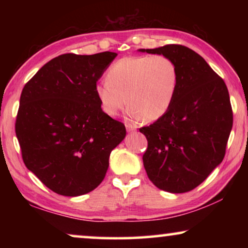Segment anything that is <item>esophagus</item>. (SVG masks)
Here are the masks:
<instances>
[{
    "label": "esophagus",
    "instance_id": "esophagus-1",
    "mask_svg": "<svg viewBox=\"0 0 248 248\" xmlns=\"http://www.w3.org/2000/svg\"><path fill=\"white\" fill-rule=\"evenodd\" d=\"M125 126H126L127 132H133V131H135V126H134V125L127 123L126 125H125Z\"/></svg>",
    "mask_w": 248,
    "mask_h": 248
}]
</instances>
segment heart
I'll use <instances>...</instances> for the list:
<instances>
[{
	"mask_svg": "<svg viewBox=\"0 0 248 248\" xmlns=\"http://www.w3.org/2000/svg\"><path fill=\"white\" fill-rule=\"evenodd\" d=\"M178 84V67L170 57L126 56L111 64L106 81L94 86V94L108 116H116L127 104L128 120L152 122L170 109Z\"/></svg>",
	"mask_w": 248,
	"mask_h": 248,
	"instance_id": "b5f03b06",
	"label": "heart"
}]
</instances>
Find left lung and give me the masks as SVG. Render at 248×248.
<instances>
[{
    "instance_id": "8db88e82",
    "label": "left lung",
    "mask_w": 248,
    "mask_h": 248,
    "mask_svg": "<svg viewBox=\"0 0 248 248\" xmlns=\"http://www.w3.org/2000/svg\"><path fill=\"white\" fill-rule=\"evenodd\" d=\"M139 50L170 57L179 72L170 109L140 128L148 140L142 157L145 171L162 191L189 192L225 157L232 127L228 89L205 60L188 47L170 44Z\"/></svg>"
}]
</instances>
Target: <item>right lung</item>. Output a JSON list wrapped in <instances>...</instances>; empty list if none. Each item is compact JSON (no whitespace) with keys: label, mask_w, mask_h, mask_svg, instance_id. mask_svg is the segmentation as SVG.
Wrapping results in <instances>:
<instances>
[{"label":"right lung","mask_w":248,"mask_h":248,"mask_svg":"<svg viewBox=\"0 0 248 248\" xmlns=\"http://www.w3.org/2000/svg\"><path fill=\"white\" fill-rule=\"evenodd\" d=\"M117 56L63 54L46 63L23 87L16 134L26 167L64 196L93 191L109 155L123 141V123L101 110L94 86Z\"/></svg>","instance_id":"1"}]
</instances>
